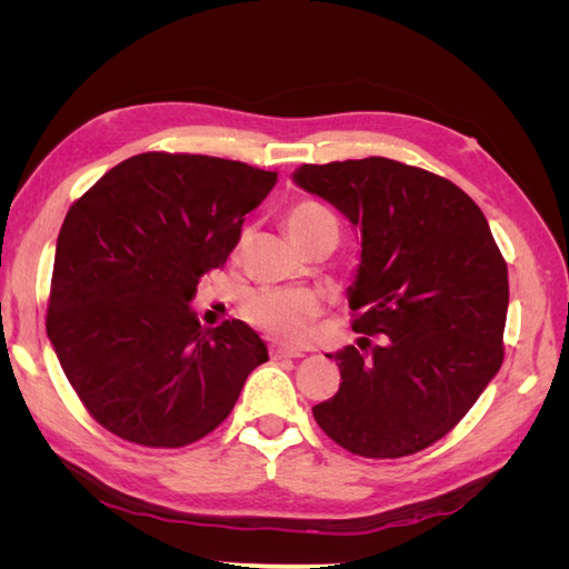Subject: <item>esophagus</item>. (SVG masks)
Instances as JSON below:
<instances>
[{
    "instance_id": "1",
    "label": "esophagus",
    "mask_w": 569,
    "mask_h": 569,
    "mask_svg": "<svg viewBox=\"0 0 569 569\" xmlns=\"http://www.w3.org/2000/svg\"><path fill=\"white\" fill-rule=\"evenodd\" d=\"M270 358H274V360H280V358H301L303 353L301 351H297V349H289V347H284V343H270Z\"/></svg>"
}]
</instances>
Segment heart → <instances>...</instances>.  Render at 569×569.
Returning <instances> with one entry per match:
<instances>
[{
  "mask_svg": "<svg viewBox=\"0 0 569 569\" xmlns=\"http://www.w3.org/2000/svg\"><path fill=\"white\" fill-rule=\"evenodd\" d=\"M284 228L289 237L303 247L320 230H337V218L325 203L313 199H299L287 209ZM244 316L258 330L289 343H303L316 335L320 301L311 291L268 287L247 297Z\"/></svg>",
  "mask_w": 569,
  "mask_h": 569,
  "instance_id": "obj_1",
  "label": "heart"
}]
</instances>
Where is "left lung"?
<instances>
[{
  "label": "left lung",
  "mask_w": 569,
  "mask_h": 569,
  "mask_svg": "<svg viewBox=\"0 0 569 569\" xmlns=\"http://www.w3.org/2000/svg\"><path fill=\"white\" fill-rule=\"evenodd\" d=\"M295 180L360 230L349 306L366 337L330 353L341 385L313 418L349 453H418L451 432L503 363L506 258L479 206L429 170L370 157L303 163Z\"/></svg>",
  "instance_id": "1"
}]
</instances>
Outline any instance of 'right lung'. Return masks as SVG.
I'll list each match as a JSON object with an SVG mask.
<instances>
[{
  "label": "right lung",
  "instance_id": "right-lung-1",
  "mask_svg": "<svg viewBox=\"0 0 569 569\" xmlns=\"http://www.w3.org/2000/svg\"><path fill=\"white\" fill-rule=\"evenodd\" d=\"M274 170L147 151L73 201L57 239L47 335L90 416L149 449H180L226 420L266 343L242 320L203 330L189 308L226 266Z\"/></svg>",
  "mask_w": 569,
  "mask_h": 569
}]
</instances>
